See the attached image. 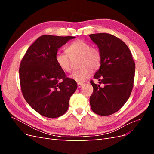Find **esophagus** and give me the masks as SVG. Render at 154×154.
Returning <instances> with one entry per match:
<instances>
[{
    "instance_id": "34e87169",
    "label": "esophagus",
    "mask_w": 154,
    "mask_h": 154,
    "mask_svg": "<svg viewBox=\"0 0 154 154\" xmlns=\"http://www.w3.org/2000/svg\"><path fill=\"white\" fill-rule=\"evenodd\" d=\"M77 85H78V88H80V87H82L83 85V83H77Z\"/></svg>"
}]
</instances>
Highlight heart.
Wrapping results in <instances>:
<instances>
[{
  "instance_id": "1",
  "label": "heart",
  "mask_w": 154,
  "mask_h": 154,
  "mask_svg": "<svg viewBox=\"0 0 154 154\" xmlns=\"http://www.w3.org/2000/svg\"><path fill=\"white\" fill-rule=\"evenodd\" d=\"M66 53L58 52L55 55V61L63 71H71V60L79 58L78 66L81 67L74 71L70 78L78 83L86 81L91 75L92 71H95L101 66V54L100 51L82 40L73 42L67 48ZM92 70H91V69Z\"/></svg>"
}]
</instances>
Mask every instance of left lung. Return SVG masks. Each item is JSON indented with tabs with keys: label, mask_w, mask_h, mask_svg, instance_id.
I'll return each mask as SVG.
<instances>
[{
	"label": "left lung",
	"mask_w": 154,
	"mask_h": 154,
	"mask_svg": "<svg viewBox=\"0 0 154 154\" xmlns=\"http://www.w3.org/2000/svg\"><path fill=\"white\" fill-rule=\"evenodd\" d=\"M101 54V66L94 76L104 87L91 80L92 110L97 115L109 116L118 112L128 100L134 85L135 62L128 46L109 33L89 35Z\"/></svg>",
	"instance_id": "obj_1"
}]
</instances>
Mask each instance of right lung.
Listing matches in <instances>:
<instances>
[{"mask_svg": "<svg viewBox=\"0 0 154 154\" xmlns=\"http://www.w3.org/2000/svg\"><path fill=\"white\" fill-rule=\"evenodd\" d=\"M74 36L45 35L27 50L19 68L24 99L40 115L49 118L66 112L69 100L77 88L76 81L66 76L55 61L58 50Z\"/></svg>", "mask_w": 154, "mask_h": 154, "instance_id": "right-lung-1", "label": "right lung"}]
</instances>
